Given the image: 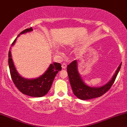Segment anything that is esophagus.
<instances>
[{
  "instance_id": "1",
  "label": "esophagus",
  "mask_w": 127,
  "mask_h": 127,
  "mask_svg": "<svg viewBox=\"0 0 127 127\" xmlns=\"http://www.w3.org/2000/svg\"><path fill=\"white\" fill-rule=\"evenodd\" d=\"M67 65H66V63H63L62 64V69H65L66 68Z\"/></svg>"
}]
</instances>
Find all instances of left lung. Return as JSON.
Wrapping results in <instances>:
<instances>
[{"label":"left lung","mask_w":127,"mask_h":127,"mask_svg":"<svg viewBox=\"0 0 127 127\" xmlns=\"http://www.w3.org/2000/svg\"><path fill=\"white\" fill-rule=\"evenodd\" d=\"M121 64L117 68L115 74L109 82L101 87L94 88L88 87L84 84L78 72L77 61L76 60L72 61L69 65H68L67 66V72L72 90L74 95L79 99L82 100L92 99L104 95L111 88L112 84H114L121 68Z\"/></svg>","instance_id":"left-lung-1"}]
</instances>
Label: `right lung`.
Masks as SVG:
<instances>
[{
  "instance_id": "add662e5",
  "label": "right lung",
  "mask_w": 127,
  "mask_h": 127,
  "mask_svg": "<svg viewBox=\"0 0 127 127\" xmlns=\"http://www.w3.org/2000/svg\"><path fill=\"white\" fill-rule=\"evenodd\" d=\"M32 30V28L26 29L20 32L19 35L31 32ZM16 39H15L12 45H14ZM8 63L11 78L17 88L23 94L33 97H41L46 95L51 89L57 73L62 69L61 64L54 62L50 65L48 70L40 77L33 79H28L20 76L16 70L10 50L9 51Z\"/></svg>"
}]
</instances>
